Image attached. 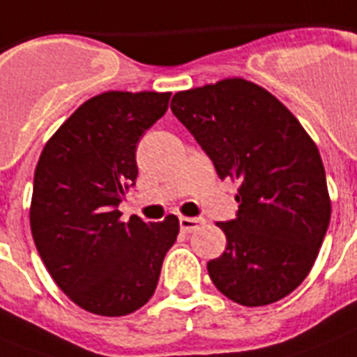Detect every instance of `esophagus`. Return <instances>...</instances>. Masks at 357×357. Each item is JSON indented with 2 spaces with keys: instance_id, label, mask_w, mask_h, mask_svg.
Wrapping results in <instances>:
<instances>
[{
  "instance_id": "1",
  "label": "esophagus",
  "mask_w": 357,
  "mask_h": 357,
  "mask_svg": "<svg viewBox=\"0 0 357 357\" xmlns=\"http://www.w3.org/2000/svg\"><path fill=\"white\" fill-rule=\"evenodd\" d=\"M204 225L202 218H181V230L184 234L195 232L197 228H201Z\"/></svg>"
}]
</instances>
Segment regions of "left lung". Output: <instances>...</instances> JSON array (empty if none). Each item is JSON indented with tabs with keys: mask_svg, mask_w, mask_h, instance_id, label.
<instances>
[{
	"mask_svg": "<svg viewBox=\"0 0 357 357\" xmlns=\"http://www.w3.org/2000/svg\"><path fill=\"white\" fill-rule=\"evenodd\" d=\"M171 110L238 182V218L218 223L227 249L208 261L213 286L241 306L287 296L312 271L332 202L315 142L265 88L239 77L176 92Z\"/></svg>",
	"mask_w": 357,
	"mask_h": 357,
	"instance_id": "8db88e82",
	"label": "left lung"
}]
</instances>
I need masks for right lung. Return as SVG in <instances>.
<instances>
[{
    "label": "right lung",
    "instance_id": "obj_1",
    "mask_svg": "<svg viewBox=\"0 0 357 357\" xmlns=\"http://www.w3.org/2000/svg\"><path fill=\"white\" fill-rule=\"evenodd\" d=\"M169 92H105L66 119L34 169L31 232L51 278L79 307L129 315L149 301L176 215L123 223L118 204L138 176L136 144L167 110Z\"/></svg>",
    "mask_w": 357,
    "mask_h": 357
}]
</instances>
